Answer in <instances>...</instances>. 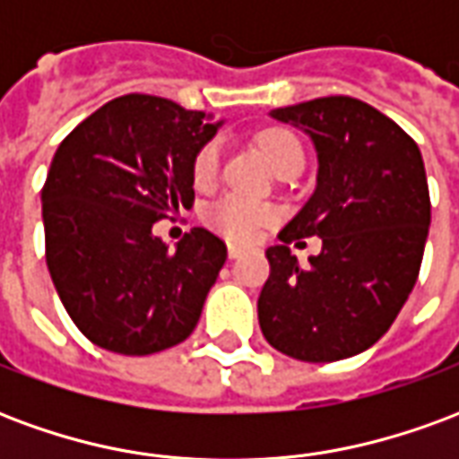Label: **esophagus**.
I'll return each mask as SVG.
<instances>
[{"label": "esophagus", "mask_w": 459, "mask_h": 459, "mask_svg": "<svg viewBox=\"0 0 459 459\" xmlns=\"http://www.w3.org/2000/svg\"><path fill=\"white\" fill-rule=\"evenodd\" d=\"M240 255H243V250H240L238 246H229V258H230V260L240 258Z\"/></svg>", "instance_id": "1"}]
</instances>
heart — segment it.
<instances>
[{
  "mask_svg": "<svg viewBox=\"0 0 459 459\" xmlns=\"http://www.w3.org/2000/svg\"><path fill=\"white\" fill-rule=\"evenodd\" d=\"M258 150L275 171L285 169L290 164H302L305 150L302 142L288 127H268L258 134ZM221 171V144L206 142L191 164L194 184L209 186L216 181ZM273 221V209L265 204L240 199V196H223L206 211V223L211 229L236 243H253L258 238V230Z\"/></svg>",
  "mask_w": 459,
  "mask_h": 459,
  "instance_id": "b5f03b06",
  "label": "heart"
}]
</instances>
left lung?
Instances as JSON below:
<instances>
[{
    "label": "left lung",
    "instance_id": "obj_1",
    "mask_svg": "<svg viewBox=\"0 0 459 459\" xmlns=\"http://www.w3.org/2000/svg\"><path fill=\"white\" fill-rule=\"evenodd\" d=\"M317 147V189L265 250L270 275L258 322L270 346L299 361L361 354L394 325L413 290L430 226V194L415 140L349 95L273 110ZM323 238L302 266L289 243Z\"/></svg>",
    "mask_w": 459,
    "mask_h": 459
}]
</instances>
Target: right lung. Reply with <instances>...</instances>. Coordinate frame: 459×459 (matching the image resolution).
I'll return each instance as SVG.
<instances>
[{"label":"right lung","instance_id":"add662e5","mask_svg":"<svg viewBox=\"0 0 459 459\" xmlns=\"http://www.w3.org/2000/svg\"><path fill=\"white\" fill-rule=\"evenodd\" d=\"M216 130L213 115L130 93L58 144L41 189L46 265L93 344L147 356L196 327L226 243L191 229L171 250L152 236V223L194 204L191 164Z\"/></svg>","mask_w":459,"mask_h":459}]
</instances>
